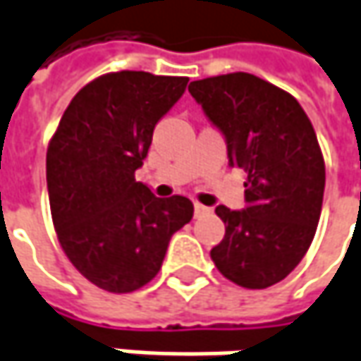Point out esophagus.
I'll use <instances>...</instances> for the list:
<instances>
[{
    "label": "esophagus",
    "mask_w": 361,
    "mask_h": 361,
    "mask_svg": "<svg viewBox=\"0 0 361 361\" xmlns=\"http://www.w3.org/2000/svg\"><path fill=\"white\" fill-rule=\"evenodd\" d=\"M208 212H210V208H206V206H202V204H194V214H196V216L208 214Z\"/></svg>",
    "instance_id": "esophagus-1"
}]
</instances>
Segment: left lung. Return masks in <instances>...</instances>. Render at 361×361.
Masks as SVG:
<instances>
[{"instance_id":"1","label":"left lung","mask_w":361,"mask_h":361,"mask_svg":"<svg viewBox=\"0 0 361 361\" xmlns=\"http://www.w3.org/2000/svg\"><path fill=\"white\" fill-rule=\"evenodd\" d=\"M188 90L223 130L228 163L247 173V208H216L224 237L210 257L237 286H274L307 255L321 219L325 159L314 128L296 97L251 73L206 77Z\"/></svg>"}]
</instances>
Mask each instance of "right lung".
Masks as SVG:
<instances>
[{"label":"right lung","mask_w":361,"mask_h":361,"mask_svg":"<svg viewBox=\"0 0 361 361\" xmlns=\"http://www.w3.org/2000/svg\"><path fill=\"white\" fill-rule=\"evenodd\" d=\"M188 77L106 73L81 87L47 149L53 224L75 269L97 288L128 294L159 274L169 239L194 216L183 196L155 198L135 180L153 128Z\"/></svg>","instance_id":"right-lung-1"}]
</instances>
